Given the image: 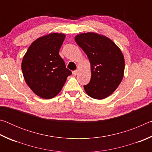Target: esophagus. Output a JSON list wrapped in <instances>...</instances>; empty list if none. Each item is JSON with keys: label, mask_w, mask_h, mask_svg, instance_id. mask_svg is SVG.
<instances>
[{"label": "esophagus", "mask_w": 152, "mask_h": 152, "mask_svg": "<svg viewBox=\"0 0 152 152\" xmlns=\"http://www.w3.org/2000/svg\"><path fill=\"white\" fill-rule=\"evenodd\" d=\"M78 70H74V71L72 72V74H73L74 76H76V75H77V74H78Z\"/></svg>", "instance_id": "34e87169"}]
</instances>
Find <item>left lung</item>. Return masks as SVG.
<instances>
[{"instance_id": "8db88e82", "label": "left lung", "mask_w": 152, "mask_h": 152, "mask_svg": "<svg viewBox=\"0 0 152 152\" xmlns=\"http://www.w3.org/2000/svg\"><path fill=\"white\" fill-rule=\"evenodd\" d=\"M75 41L91 63V81L84 86L86 94L99 100L110 96L124 75L125 60L121 51L109 38L96 33L77 35Z\"/></svg>"}]
</instances>
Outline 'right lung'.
I'll list each match as a JSON object with an SVG mask.
<instances>
[{
    "label": "right lung",
    "instance_id": "1",
    "mask_svg": "<svg viewBox=\"0 0 152 152\" xmlns=\"http://www.w3.org/2000/svg\"><path fill=\"white\" fill-rule=\"evenodd\" d=\"M64 33H52L34 41L21 64L25 80L37 96L50 99L59 94L72 72L66 68L59 51Z\"/></svg>",
    "mask_w": 152,
    "mask_h": 152
}]
</instances>
